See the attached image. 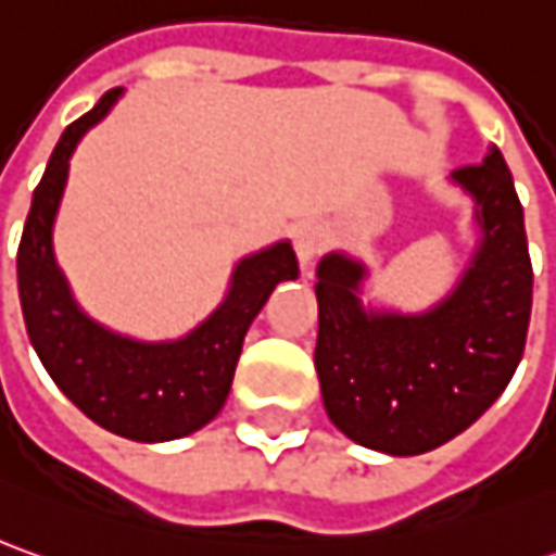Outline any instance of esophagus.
<instances>
[{
    "label": "esophagus",
    "mask_w": 556,
    "mask_h": 556,
    "mask_svg": "<svg viewBox=\"0 0 556 556\" xmlns=\"http://www.w3.org/2000/svg\"><path fill=\"white\" fill-rule=\"evenodd\" d=\"M326 242H329V230L323 227V224H307V227H301L298 230V240H295V249H298V258L301 264L307 267L311 261L326 249Z\"/></svg>",
    "instance_id": "esophagus-1"
}]
</instances>
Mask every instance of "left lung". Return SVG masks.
Returning a JSON list of instances; mask_svg holds the SVG:
<instances>
[{"label":"left lung","instance_id":"8db88e82","mask_svg":"<svg viewBox=\"0 0 556 556\" xmlns=\"http://www.w3.org/2000/svg\"><path fill=\"white\" fill-rule=\"evenodd\" d=\"M455 181L473 193L483 245L465 279L425 316L366 314L363 264L316 267V375L329 418L359 446L421 455L470 428L517 372L532 311L523 205L498 147Z\"/></svg>","mask_w":556,"mask_h":556}]
</instances>
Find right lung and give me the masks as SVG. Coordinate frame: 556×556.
Here are the masks:
<instances>
[{
  "mask_svg": "<svg viewBox=\"0 0 556 556\" xmlns=\"http://www.w3.org/2000/svg\"><path fill=\"white\" fill-rule=\"evenodd\" d=\"M119 88L67 125L51 153L42 181L33 190L27 224L17 245V292L27 336L54 384L70 403L106 431L156 443L200 431L224 406L242 338L264 301L282 279L298 277L295 249H274L240 261L233 289L197 332L172 344H138L91 323L73 304L51 255V220L67 184L73 147L104 119Z\"/></svg>",
  "mask_w": 556,
  "mask_h": 556,
  "instance_id": "1",
  "label": "right lung"
}]
</instances>
